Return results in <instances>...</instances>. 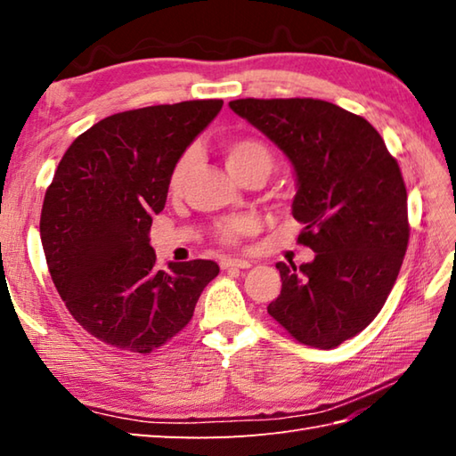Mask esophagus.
<instances>
[{
	"label": "esophagus",
	"mask_w": 456,
	"mask_h": 456,
	"mask_svg": "<svg viewBox=\"0 0 456 456\" xmlns=\"http://www.w3.org/2000/svg\"><path fill=\"white\" fill-rule=\"evenodd\" d=\"M221 268H250L253 266V260H247V258H221Z\"/></svg>",
	"instance_id": "obj_1"
}]
</instances>
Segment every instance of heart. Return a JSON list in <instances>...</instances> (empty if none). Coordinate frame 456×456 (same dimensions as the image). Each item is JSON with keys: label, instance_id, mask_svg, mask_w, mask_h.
<instances>
[{"label": "heart", "instance_id": "b5f03b06", "mask_svg": "<svg viewBox=\"0 0 456 456\" xmlns=\"http://www.w3.org/2000/svg\"><path fill=\"white\" fill-rule=\"evenodd\" d=\"M223 152H225V162L231 174H237L245 168H263L270 172L273 168V154H270L268 147L265 142H260L256 139H233L225 142L223 147ZM193 160H196V152L186 151L180 154V159L174 162L170 178H168V188L170 191H178L182 188V183L186 182L188 174L193 167ZM250 229V221L248 219H231L225 225L221 227V235L225 240H233L237 235H243L245 231Z\"/></svg>", "mask_w": 456, "mask_h": 456}]
</instances>
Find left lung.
Returning <instances> with one entry per match:
<instances>
[{"instance_id":"left-lung-1","label":"left lung","mask_w":456,"mask_h":456,"mask_svg":"<svg viewBox=\"0 0 456 456\" xmlns=\"http://www.w3.org/2000/svg\"><path fill=\"white\" fill-rule=\"evenodd\" d=\"M229 108L273 141L296 176L292 216L312 263H278L282 289L268 314L315 348L361 333L380 312L410 240L398 162L366 119L335 103L235 100Z\"/></svg>"}]
</instances>
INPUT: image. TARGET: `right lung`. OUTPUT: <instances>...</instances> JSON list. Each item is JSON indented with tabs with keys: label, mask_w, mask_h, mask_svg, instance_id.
<instances>
[{
	"label": "right lung",
	"mask_w": 456,
	"mask_h": 456,
	"mask_svg": "<svg viewBox=\"0 0 456 456\" xmlns=\"http://www.w3.org/2000/svg\"><path fill=\"white\" fill-rule=\"evenodd\" d=\"M221 108V100H196L115 113L82 133L58 164L41 243L68 312L100 341L151 353L188 325L219 274L201 258L157 270L149 233L174 162Z\"/></svg>",
	"instance_id": "obj_1"
}]
</instances>
